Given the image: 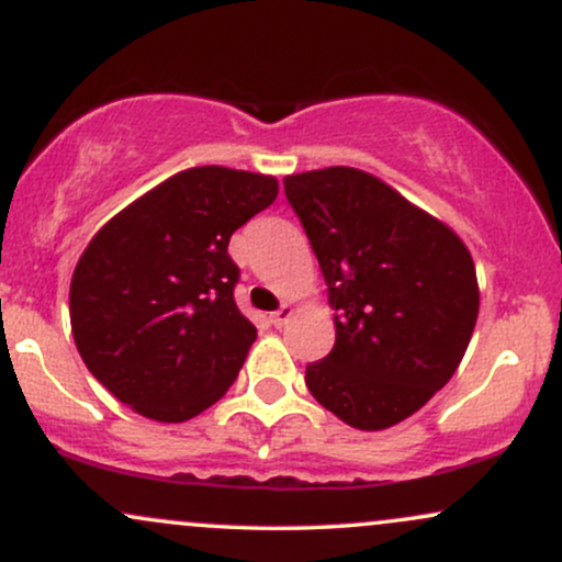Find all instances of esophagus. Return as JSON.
<instances>
[{
    "label": "esophagus",
    "mask_w": 562,
    "mask_h": 562,
    "mask_svg": "<svg viewBox=\"0 0 562 562\" xmlns=\"http://www.w3.org/2000/svg\"><path fill=\"white\" fill-rule=\"evenodd\" d=\"M290 317H293V308L280 306L274 314H269V322H272L274 327H285L288 322H290Z\"/></svg>",
    "instance_id": "obj_1"
}]
</instances>
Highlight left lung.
Here are the masks:
<instances>
[{
	"instance_id": "obj_1",
	"label": "left lung",
	"mask_w": 562,
	"mask_h": 562,
	"mask_svg": "<svg viewBox=\"0 0 562 562\" xmlns=\"http://www.w3.org/2000/svg\"><path fill=\"white\" fill-rule=\"evenodd\" d=\"M335 308V346L306 367L312 396L359 430L415 415L460 367L479 319L465 243L372 173L285 177Z\"/></svg>"
}]
</instances>
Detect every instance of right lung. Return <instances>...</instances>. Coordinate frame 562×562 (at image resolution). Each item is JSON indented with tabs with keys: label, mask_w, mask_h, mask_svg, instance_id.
Here are the masks:
<instances>
[{
	"label": "right lung",
	"mask_w": 562,
	"mask_h": 562,
	"mask_svg": "<svg viewBox=\"0 0 562 562\" xmlns=\"http://www.w3.org/2000/svg\"><path fill=\"white\" fill-rule=\"evenodd\" d=\"M277 179L224 166L173 173L105 224L70 280V330L119 402L184 423L235 383L256 327L235 303L232 232L269 209Z\"/></svg>",
	"instance_id": "add662e5"
}]
</instances>
